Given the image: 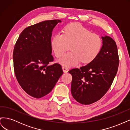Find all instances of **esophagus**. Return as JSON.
<instances>
[{"mask_svg": "<svg viewBox=\"0 0 130 130\" xmlns=\"http://www.w3.org/2000/svg\"><path fill=\"white\" fill-rule=\"evenodd\" d=\"M62 69H63V70L64 73H67L68 72V70H69L68 68L66 67H63Z\"/></svg>", "mask_w": 130, "mask_h": 130, "instance_id": "esophagus-1", "label": "esophagus"}]
</instances>
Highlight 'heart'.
<instances>
[{"instance_id":"1","label":"heart","mask_w":130,"mask_h":130,"mask_svg":"<svg viewBox=\"0 0 130 130\" xmlns=\"http://www.w3.org/2000/svg\"><path fill=\"white\" fill-rule=\"evenodd\" d=\"M51 46L55 55L61 57L70 46L72 52L67 53L59 60L63 65L70 67L78 63H88L99 54L102 46L101 37L92 33L88 29L78 23L66 25L64 33L54 35Z\"/></svg>"}]
</instances>
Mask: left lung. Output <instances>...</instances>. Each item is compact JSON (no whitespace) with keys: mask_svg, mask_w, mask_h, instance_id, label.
Wrapping results in <instances>:
<instances>
[{"mask_svg":"<svg viewBox=\"0 0 130 130\" xmlns=\"http://www.w3.org/2000/svg\"><path fill=\"white\" fill-rule=\"evenodd\" d=\"M102 40L103 46L93 61L68 72L73 78L72 96L81 104L89 105L100 100L111 87L118 71L119 59L116 43L107 36Z\"/></svg>","mask_w":130,"mask_h":130,"instance_id":"1","label":"left lung"}]
</instances>
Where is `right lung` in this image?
Instances as JSON below:
<instances>
[{
	"label": "right lung",
	"instance_id": "add662e5",
	"mask_svg": "<svg viewBox=\"0 0 130 130\" xmlns=\"http://www.w3.org/2000/svg\"><path fill=\"white\" fill-rule=\"evenodd\" d=\"M61 21H45L27 27L19 35L13 53L15 77L29 95L41 98L52 91L63 74L61 66L54 61L51 38L53 29Z\"/></svg>",
	"mask_w": 130,
	"mask_h": 130
}]
</instances>
